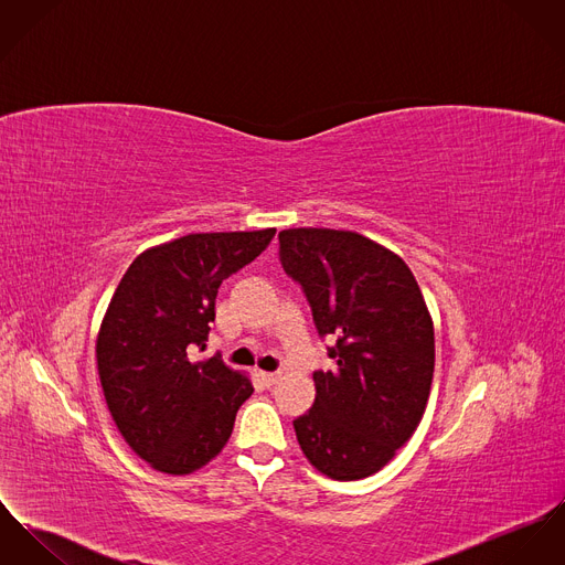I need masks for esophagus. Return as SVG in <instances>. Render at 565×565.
I'll list each match as a JSON object with an SVG mask.
<instances>
[{
  "label": "esophagus",
  "instance_id": "34e87169",
  "mask_svg": "<svg viewBox=\"0 0 565 565\" xmlns=\"http://www.w3.org/2000/svg\"><path fill=\"white\" fill-rule=\"evenodd\" d=\"M262 383L266 385V387H270V385H277L279 383V379H281V372H262Z\"/></svg>",
  "mask_w": 565,
  "mask_h": 565
}]
</instances>
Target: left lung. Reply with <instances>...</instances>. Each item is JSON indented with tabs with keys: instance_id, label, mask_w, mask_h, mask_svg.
I'll return each instance as SVG.
<instances>
[{
	"instance_id": "1",
	"label": "left lung",
	"mask_w": 565,
	"mask_h": 565,
	"mask_svg": "<svg viewBox=\"0 0 565 565\" xmlns=\"http://www.w3.org/2000/svg\"><path fill=\"white\" fill-rule=\"evenodd\" d=\"M279 260L301 284L335 370L313 372V406L295 419L307 460L352 481L381 471L417 430L435 374V329L422 290L383 245L344 230L279 232Z\"/></svg>"
}]
</instances>
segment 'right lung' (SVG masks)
I'll list each match as a JSON object with an SVG mask.
<instances>
[{
	"label": "right lung",
	"mask_w": 565,
	"mask_h": 565,
	"mask_svg": "<svg viewBox=\"0 0 565 565\" xmlns=\"http://www.w3.org/2000/svg\"><path fill=\"white\" fill-rule=\"evenodd\" d=\"M275 236L186 234L139 254L120 279L96 340L107 408L130 449L152 469L186 476L209 465L232 435L252 381L204 350L218 286L256 260Z\"/></svg>",
	"instance_id": "obj_1"
}]
</instances>
